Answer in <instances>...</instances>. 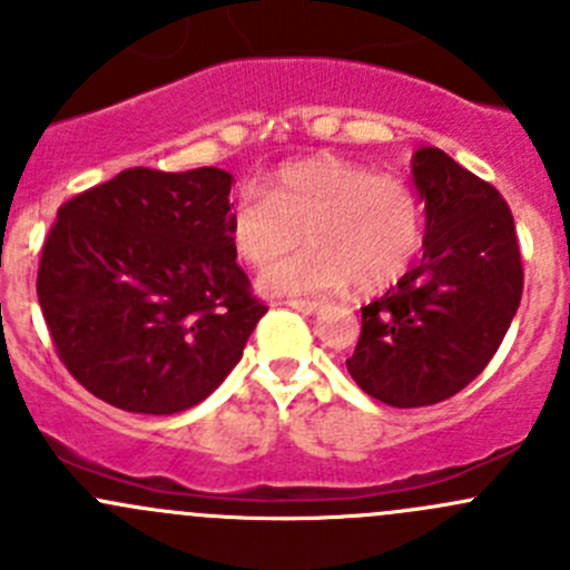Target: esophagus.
I'll use <instances>...</instances> for the list:
<instances>
[{
    "label": "esophagus",
    "instance_id": "1",
    "mask_svg": "<svg viewBox=\"0 0 570 570\" xmlns=\"http://www.w3.org/2000/svg\"><path fill=\"white\" fill-rule=\"evenodd\" d=\"M286 306L297 308V312H303V314H317L322 308V303L320 301H286Z\"/></svg>",
    "mask_w": 570,
    "mask_h": 570
}]
</instances>
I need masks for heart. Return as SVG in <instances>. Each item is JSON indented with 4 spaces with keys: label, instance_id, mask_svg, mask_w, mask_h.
<instances>
[{
    "label": "heart",
    "instance_id": "b5f03b06",
    "mask_svg": "<svg viewBox=\"0 0 570 570\" xmlns=\"http://www.w3.org/2000/svg\"><path fill=\"white\" fill-rule=\"evenodd\" d=\"M228 232L250 267L284 256L303 234L312 243L264 269L258 286L267 295H320L350 281L358 292H381L405 275L422 248L424 206L405 178L312 157L275 170L267 195L245 193Z\"/></svg>",
    "mask_w": 570,
    "mask_h": 570
}]
</instances>
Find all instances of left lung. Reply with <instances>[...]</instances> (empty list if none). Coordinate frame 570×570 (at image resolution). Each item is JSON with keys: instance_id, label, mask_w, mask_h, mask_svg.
<instances>
[{"instance_id": "obj_1", "label": "left lung", "mask_w": 570, "mask_h": 570, "mask_svg": "<svg viewBox=\"0 0 570 570\" xmlns=\"http://www.w3.org/2000/svg\"><path fill=\"white\" fill-rule=\"evenodd\" d=\"M413 184L424 200V256L361 308L347 358L353 381L392 407L450 400L488 366L524 292L510 206L493 184L441 148H419Z\"/></svg>"}]
</instances>
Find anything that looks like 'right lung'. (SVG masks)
Here are the masks:
<instances>
[{
	"label": "right lung",
	"mask_w": 570,
	"mask_h": 570,
	"mask_svg": "<svg viewBox=\"0 0 570 570\" xmlns=\"http://www.w3.org/2000/svg\"><path fill=\"white\" fill-rule=\"evenodd\" d=\"M232 174L120 170L60 206L38 303L66 370L120 411L206 400L243 358L267 306L232 245Z\"/></svg>",
	"instance_id": "obj_1"
}]
</instances>
